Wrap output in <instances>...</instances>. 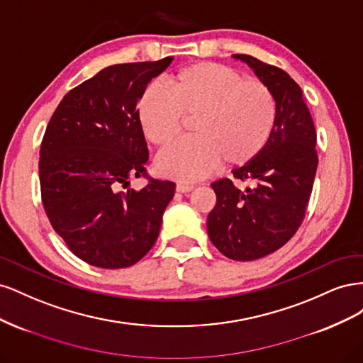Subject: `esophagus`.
<instances>
[{"instance_id": "esophagus-1", "label": "esophagus", "mask_w": 363, "mask_h": 363, "mask_svg": "<svg viewBox=\"0 0 363 363\" xmlns=\"http://www.w3.org/2000/svg\"><path fill=\"white\" fill-rule=\"evenodd\" d=\"M175 189H177V192L186 194V192H191V191L194 189V184H192V183H184V182H180V183H177V186H175Z\"/></svg>"}]
</instances>
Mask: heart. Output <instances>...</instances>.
Masks as SVG:
<instances>
[{
    "instance_id": "heart-1",
    "label": "heart",
    "mask_w": 363,
    "mask_h": 363,
    "mask_svg": "<svg viewBox=\"0 0 363 363\" xmlns=\"http://www.w3.org/2000/svg\"><path fill=\"white\" fill-rule=\"evenodd\" d=\"M169 92L151 86L139 104L147 139L171 145L192 121L194 138L179 142L157 159L162 174L199 180L219 163L238 168L255 160L271 139L277 103L271 87L224 63L199 62L169 77Z\"/></svg>"
}]
</instances>
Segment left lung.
Wrapping results in <instances>:
<instances>
[{
    "mask_svg": "<svg viewBox=\"0 0 363 363\" xmlns=\"http://www.w3.org/2000/svg\"><path fill=\"white\" fill-rule=\"evenodd\" d=\"M276 96L277 121L260 155L233 171L255 188L238 189L230 179L212 183L216 204L207 216L212 244L228 259L256 260L283 247L306 216L318 167L316 131L301 87L288 72L248 54H235Z\"/></svg>",
    "mask_w": 363,
    "mask_h": 363,
    "instance_id": "obj_1",
    "label": "left lung"
}]
</instances>
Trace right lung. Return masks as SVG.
Here are the masks:
<instances>
[{"label": "right lung", "mask_w": 363, "mask_h": 363, "mask_svg": "<svg viewBox=\"0 0 363 363\" xmlns=\"http://www.w3.org/2000/svg\"><path fill=\"white\" fill-rule=\"evenodd\" d=\"M172 59L101 69L63 96L47 125L39 159L43 208L65 244L89 265L131 267L157 240L175 183L147 172L138 103ZM133 177L147 178L146 188L131 190Z\"/></svg>", "instance_id": "obj_1"}]
</instances>
